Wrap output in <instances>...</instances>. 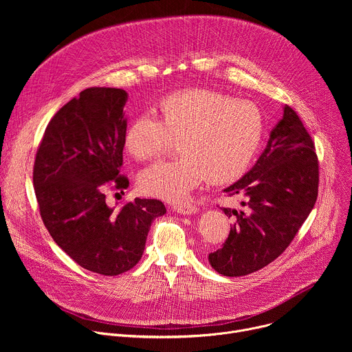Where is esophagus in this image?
<instances>
[{"instance_id": "esophagus-1", "label": "esophagus", "mask_w": 352, "mask_h": 352, "mask_svg": "<svg viewBox=\"0 0 352 352\" xmlns=\"http://www.w3.org/2000/svg\"><path fill=\"white\" fill-rule=\"evenodd\" d=\"M174 210L179 214H193L199 210L195 205H184V206H174Z\"/></svg>"}]
</instances>
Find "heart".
Instances as JSON below:
<instances>
[{
  "mask_svg": "<svg viewBox=\"0 0 352 352\" xmlns=\"http://www.w3.org/2000/svg\"><path fill=\"white\" fill-rule=\"evenodd\" d=\"M263 136L261 110L246 100L209 89H186L164 97L153 116H139L124 144L136 160L160 157L178 140L174 162L157 163L139 175L146 195L179 204L204 179L227 184L245 174Z\"/></svg>",
  "mask_w": 352,
  "mask_h": 352,
  "instance_id": "obj_1",
  "label": "heart"
}]
</instances>
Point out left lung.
<instances>
[{"label":"left lung","instance_id":"obj_1","mask_svg":"<svg viewBox=\"0 0 352 352\" xmlns=\"http://www.w3.org/2000/svg\"><path fill=\"white\" fill-rule=\"evenodd\" d=\"M319 186L315 144L296 113L285 106L266 148L241 179L224 189L242 195L243 210L224 208L232 217L223 248L209 255L210 266L227 277L258 272L277 259L312 212Z\"/></svg>","mask_w":352,"mask_h":352}]
</instances>
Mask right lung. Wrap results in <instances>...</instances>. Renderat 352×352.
<instances>
[{
    "mask_svg": "<svg viewBox=\"0 0 352 352\" xmlns=\"http://www.w3.org/2000/svg\"><path fill=\"white\" fill-rule=\"evenodd\" d=\"M128 93L89 87L48 122L37 148L33 185L50 235L83 269L118 276L142 258L147 232L166 213L157 199H139L120 210L106 189L124 190L122 166Z\"/></svg>",
    "mask_w": 352,
    "mask_h": 352,
    "instance_id": "add662e5",
    "label": "right lung"
}]
</instances>
